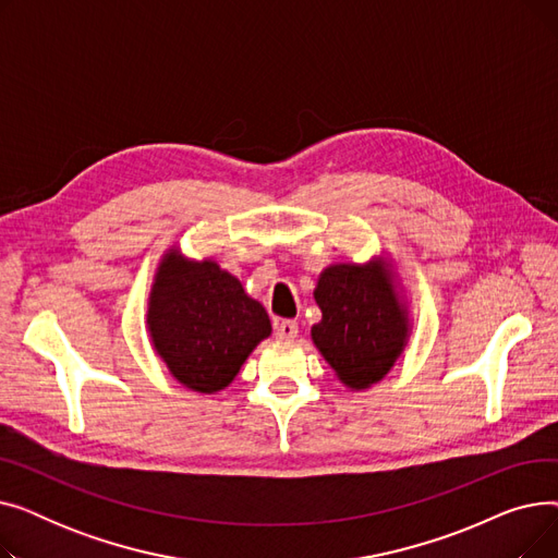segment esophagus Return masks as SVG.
Returning a JSON list of instances; mask_svg holds the SVG:
<instances>
[{
    "instance_id": "esophagus-1",
    "label": "esophagus",
    "mask_w": 558,
    "mask_h": 558,
    "mask_svg": "<svg viewBox=\"0 0 558 558\" xmlns=\"http://www.w3.org/2000/svg\"><path fill=\"white\" fill-rule=\"evenodd\" d=\"M274 332L278 339H294L299 335V324L289 318H278L274 324Z\"/></svg>"
}]
</instances>
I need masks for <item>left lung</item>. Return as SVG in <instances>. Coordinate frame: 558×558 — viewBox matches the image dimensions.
Returning <instances> with one entry per match:
<instances>
[{"label":"left lung","instance_id":"8db88e82","mask_svg":"<svg viewBox=\"0 0 558 558\" xmlns=\"http://www.w3.org/2000/svg\"><path fill=\"white\" fill-rule=\"evenodd\" d=\"M314 301L320 320L312 328L318 353L350 389L379 383L409 337V316L383 257L368 264H332L318 276Z\"/></svg>","mask_w":558,"mask_h":558}]
</instances>
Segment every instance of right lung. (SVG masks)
I'll return each instance as SVG.
<instances>
[{
	"mask_svg": "<svg viewBox=\"0 0 558 558\" xmlns=\"http://www.w3.org/2000/svg\"><path fill=\"white\" fill-rule=\"evenodd\" d=\"M146 326L156 353L179 383L198 393L226 389L271 320L242 282L217 262L169 248L156 271Z\"/></svg>",
	"mask_w": 558,
	"mask_h": 558,
	"instance_id": "add662e5",
	"label": "right lung"
}]
</instances>
